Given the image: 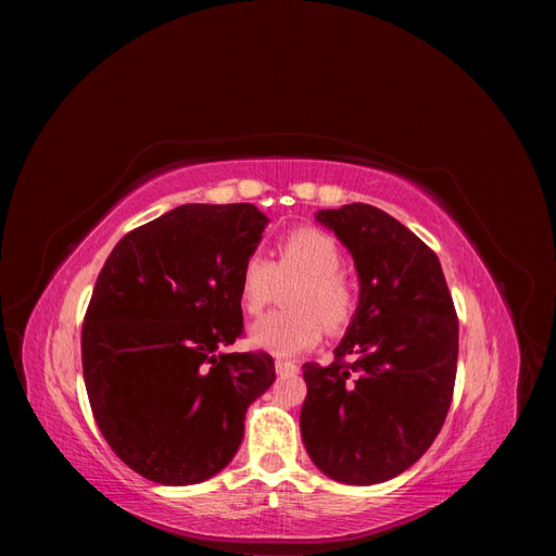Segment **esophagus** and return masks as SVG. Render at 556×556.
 <instances>
[{
	"instance_id": "34e87169",
	"label": "esophagus",
	"mask_w": 556,
	"mask_h": 556,
	"mask_svg": "<svg viewBox=\"0 0 556 556\" xmlns=\"http://www.w3.org/2000/svg\"><path fill=\"white\" fill-rule=\"evenodd\" d=\"M276 374H278V376H294V374H299V366H296L294 362L276 359Z\"/></svg>"
}]
</instances>
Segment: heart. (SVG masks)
Returning a JSON list of instances; mask_svg holds the SVG:
<instances>
[{
    "instance_id": "1",
    "label": "heart",
    "mask_w": 556,
    "mask_h": 556,
    "mask_svg": "<svg viewBox=\"0 0 556 556\" xmlns=\"http://www.w3.org/2000/svg\"><path fill=\"white\" fill-rule=\"evenodd\" d=\"M343 252L329 233L301 227L288 233L276 250V262L260 252L245 257L239 271V299L248 315H260L280 285L290 288V311L262 317L248 331L252 348L274 357H294L323 339L325 327L331 333L343 331L357 311V292L341 271Z\"/></svg>"
}]
</instances>
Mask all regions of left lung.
<instances>
[{
  "label": "left lung",
  "mask_w": 556,
  "mask_h": 556,
  "mask_svg": "<svg viewBox=\"0 0 556 556\" xmlns=\"http://www.w3.org/2000/svg\"><path fill=\"white\" fill-rule=\"evenodd\" d=\"M355 260L359 301L329 366L304 364L301 439L336 482L396 478L439 435L457 376L459 323L435 252L368 204L317 211Z\"/></svg>",
  "instance_id": "obj_1"
}]
</instances>
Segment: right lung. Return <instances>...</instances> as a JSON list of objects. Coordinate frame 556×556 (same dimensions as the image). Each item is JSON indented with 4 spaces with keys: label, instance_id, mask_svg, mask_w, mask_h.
<instances>
[{
    "label": "right lung",
    "instance_id": "add662e5",
    "mask_svg": "<svg viewBox=\"0 0 556 556\" xmlns=\"http://www.w3.org/2000/svg\"><path fill=\"white\" fill-rule=\"evenodd\" d=\"M266 225L252 204H185L123 237L97 278L83 378L106 443L148 480L220 473L276 380L266 352H223L243 331L239 271Z\"/></svg>",
    "mask_w": 556,
    "mask_h": 556
}]
</instances>
